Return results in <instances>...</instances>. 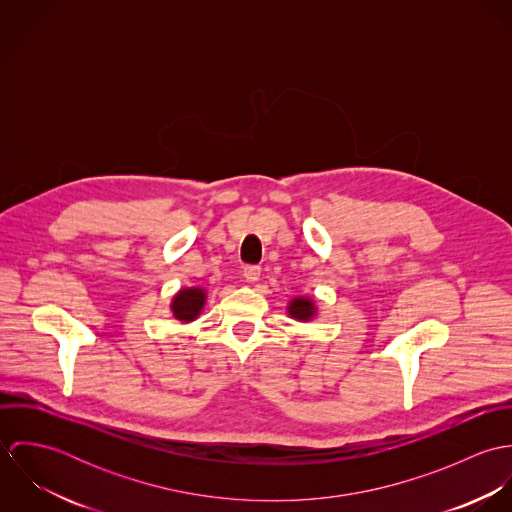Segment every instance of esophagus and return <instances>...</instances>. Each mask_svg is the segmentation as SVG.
Here are the masks:
<instances>
[{
  "label": "esophagus",
  "instance_id": "1",
  "mask_svg": "<svg viewBox=\"0 0 512 512\" xmlns=\"http://www.w3.org/2000/svg\"><path fill=\"white\" fill-rule=\"evenodd\" d=\"M246 282H258L260 280V266H246L244 268Z\"/></svg>",
  "mask_w": 512,
  "mask_h": 512
}]
</instances>
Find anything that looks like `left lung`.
Returning a JSON list of instances; mask_svg holds the SVG:
<instances>
[{"mask_svg": "<svg viewBox=\"0 0 512 512\" xmlns=\"http://www.w3.org/2000/svg\"><path fill=\"white\" fill-rule=\"evenodd\" d=\"M317 313V307L313 303L311 297H293L292 301L288 303V315L295 319V321H311Z\"/></svg>", "mask_w": 512, "mask_h": 512, "instance_id": "8db88e82", "label": "left lung"}]
</instances>
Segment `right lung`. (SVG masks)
Returning <instances> with one entry per match:
<instances>
[{
    "label": "right lung",
    "mask_w": 512,
    "mask_h": 512,
    "mask_svg": "<svg viewBox=\"0 0 512 512\" xmlns=\"http://www.w3.org/2000/svg\"><path fill=\"white\" fill-rule=\"evenodd\" d=\"M207 303V293L203 288H183L171 299V313L181 323L195 321Z\"/></svg>",
    "instance_id": "add662e5"
}]
</instances>
